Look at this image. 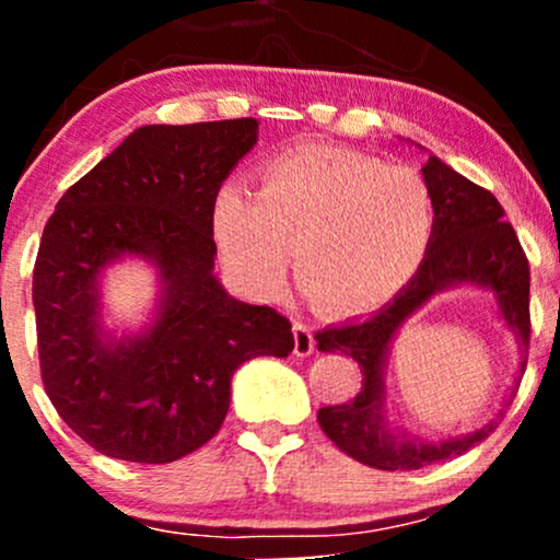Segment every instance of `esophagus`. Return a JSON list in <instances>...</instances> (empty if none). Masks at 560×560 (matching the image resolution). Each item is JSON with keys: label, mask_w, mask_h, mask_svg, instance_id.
I'll return each instance as SVG.
<instances>
[{"label": "esophagus", "mask_w": 560, "mask_h": 560, "mask_svg": "<svg viewBox=\"0 0 560 560\" xmlns=\"http://www.w3.org/2000/svg\"><path fill=\"white\" fill-rule=\"evenodd\" d=\"M313 347H316V339H313L311 326L302 324V320H294V355H311Z\"/></svg>", "instance_id": "esophagus-1"}]
</instances>
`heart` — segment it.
<instances>
[{
    "mask_svg": "<svg viewBox=\"0 0 560 560\" xmlns=\"http://www.w3.org/2000/svg\"><path fill=\"white\" fill-rule=\"evenodd\" d=\"M434 223L419 171L324 144L268 160L255 197L223 184L213 199L215 242L249 292H279L292 247L302 287L339 316L395 298L419 273Z\"/></svg>",
    "mask_w": 560,
    "mask_h": 560,
    "instance_id": "1",
    "label": "heart"
}]
</instances>
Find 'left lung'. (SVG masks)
Segmentation results:
<instances>
[{"instance_id": "8db88e82", "label": "left lung", "mask_w": 560, "mask_h": 560, "mask_svg": "<svg viewBox=\"0 0 560 560\" xmlns=\"http://www.w3.org/2000/svg\"><path fill=\"white\" fill-rule=\"evenodd\" d=\"M423 178L434 195L436 223L419 273L374 316L316 331L320 352H345L358 361L363 374L361 392L352 400L318 410L320 429L350 458L382 471H413L434 460L464 455L494 429L492 421L477 432L445 442H423L419 436L389 432L382 416L384 361L405 318L413 316L423 302L442 289L477 284L494 292L508 329L516 334L522 345V355L529 350L532 337L529 260L516 231L503 221L505 210L492 191L468 182L434 155L423 165ZM524 369L526 358L522 374Z\"/></svg>"}]
</instances>
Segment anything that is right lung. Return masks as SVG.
Returning <instances> with one entry per match:
<instances>
[{
    "mask_svg": "<svg viewBox=\"0 0 560 560\" xmlns=\"http://www.w3.org/2000/svg\"><path fill=\"white\" fill-rule=\"evenodd\" d=\"M258 141V120L141 126L57 202L38 244L34 311L42 382L86 445L131 464H171L213 440L231 376L287 358L292 324L229 298L213 276V199ZM120 254L156 262V324L113 340L95 279Z\"/></svg>",
    "mask_w": 560,
    "mask_h": 560,
    "instance_id": "right-lung-1",
    "label": "right lung"
}]
</instances>
